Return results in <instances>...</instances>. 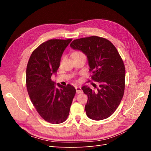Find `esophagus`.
Listing matches in <instances>:
<instances>
[{
  "label": "esophagus",
  "mask_w": 151,
  "mask_h": 151,
  "mask_svg": "<svg viewBox=\"0 0 151 151\" xmlns=\"http://www.w3.org/2000/svg\"><path fill=\"white\" fill-rule=\"evenodd\" d=\"M76 92L77 94H80V93H83V90H82L81 87L79 86H76Z\"/></svg>",
  "instance_id": "34e87169"
}]
</instances>
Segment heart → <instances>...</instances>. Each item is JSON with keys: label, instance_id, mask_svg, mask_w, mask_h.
Segmentation results:
<instances>
[{"label": "heart", "instance_id": "obj_1", "mask_svg": "<svg viewBox=\"0 0 151 151\" xmlns=\"http://www.w3.org/2000/svg\"><path fill=\"white\" fill-rule=\"evenodd\" d=\"M84 53L83 52H81V51H75L72 53V56H77V55H83Z\"/></svg>", "mask_w": 151, "mask_h": 151}]
</instances>
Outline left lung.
<instances>
[{
    "mask_svg": "<svg viewBox=\"0 0 151 151\" xmlns=\"http://www.w3.org/2000/svg\"><path fill=\"white\" fill-rule=\"evenodd\" d=\"M70 46L87 55L91 79L99 83L97 91L82 88L88 97L86 115L94 120L106 119L115 111L124 94L125 68L122 58L110 41L96 36L74 40Z\"/></svg>",
    "mask_w": 151,
    "mask_h": 151,
    "instance_id": "8db88e82",
    "label": "left lung"
}]
</instances>
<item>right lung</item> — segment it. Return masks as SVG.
Masks as SVG:
<instances>
[{
  "label": "right lung",
  "mask_w": 151,
  "mask_h": 151,
  "mask_svg": "<svg viewBox=\"0 0 151 151\" xmlns=\"http://www.w3.org/2000/svg\"><path fill=\"white\" fill-rule=\"evenodd\" d=\"M52 39L32 52L26 67V83L29 96L40 116L50 123L65 122L76 91L70 84L55 85L51 79L60 66V58L72 41Z\"/></svg>",
  "instance_id": "add662e5"
}]
</instances>
